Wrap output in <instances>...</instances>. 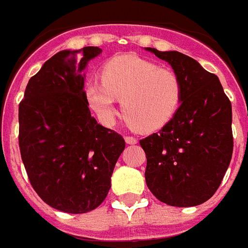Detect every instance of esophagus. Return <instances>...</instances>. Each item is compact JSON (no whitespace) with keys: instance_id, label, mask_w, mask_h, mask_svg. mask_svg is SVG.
<instances>
[{"instance_id":"34e87169","label":"esophagus","mask_w":248,"mask_h":248,"mask_svg":"<svg viewBox=\"0 0 248 248\" xmlns=\"http://www.w3.org/2000/svg\"><path fill=\"white\" fill-rule=\"evenodd\" d=\"M124 140H125V142L128 144H137L138 143V140L134 138V137H130V136H125L124 137Z\"/></svg>"}]
</instances>
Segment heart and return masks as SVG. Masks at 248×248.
<instances>
[{
    "instance_id": "obj_1",
    "label": "heart",
    "mask_w": 248,
    "mask_h": 248,
    "mask_svg": "<svg viewBox=\"0 0 248 248\" xmlns=\"http://www.w3.org/2000/svg\"><path fill=\"white\" fill-rule=\"evenodd\" d=\"M101 80L87 83L86 96L91 108L106 124L116 116V100H122L128 124L142 133L168 125L182 104L179 75L134 55L108 60L101 71Z\"/></svg>"
}]
</instances>
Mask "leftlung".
<instances>
[{"instance_id": "left-lung-1", "label": "left lung", "mask_w": 248, "mask_h": 248, "mask_svg": "<svg viewBox=\"0 0 248 248\" xmlns=\"http://www.w3.org/2000/svg\"><path fill=\"white\" fill-rule=\"evenodd\" d=\"M166 61L183 86L173 120L140 140L146 152V183L161 202L177 207L203 203L224 178L233 154L232 105L221 83L192 57L146 47Z\"/></svg>"}]
</instances>
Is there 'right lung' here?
<instances>
[{"instance_id":"1","label":"right lung","mask_w":248,"mask_h":248,"mask_svg":"<svg viewBox=\"0 0 248 248\" xmlns=\"http://www.w3.org/2000/svg\"><path fill=\"white\" fill-rule=\"evenodd\" d=\"M98 47L64 49L29 79L19 105V147L31 187L51 207L83 214L102 203L125 148L88 108L87 65Z\"/></svg>"}]
</instances>
